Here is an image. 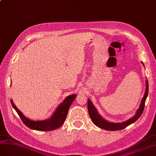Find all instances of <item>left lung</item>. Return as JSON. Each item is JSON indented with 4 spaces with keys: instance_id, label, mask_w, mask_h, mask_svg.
<instances>
[{
    "instance_id": "1",
    "label": "left lung",
    "mask_w": 156,
    "mask_h": 156,
    "mask_svg": "<svg viewBox=\"0 0 156 156\" xmlns=\"http://www.w3.org/2000/svg\"><path fill=\"white\" fill-rule=\"evenodd\" d=\"M148 82L146 80V92L144 97L142 98L141 101V103L140 105V108L136 111V115L134 117L129 119L127 121L123 122V123H112L109 122L106 120L102 118L101 115L98 114V112L97 111V109L91 103V101L88 99L87 101V109H88V112L90 114V116L92 120L93 123L95 124V126L99 127L101 129H103L107 130V131H118V130H122L123 129H125L128 126L131 125V123H134L136 122V120L139 118V117L142 115V112H143V110L145 106V101L146 99V97L148 96Z\"/></svg>"
}]
</instances>
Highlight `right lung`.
Returning a JSON list of instances; mask_svg holds the SVG:
<instances>
[{
    "mask_svg": "<svg viewBox=\"0 0 156 156\" xmlns=\"http://www.w3.org/2000/svg\"><path fill=\"white\" fill-rule=\"evenodd\" d=\"M76 97V95L74 94L66 97L63 103L58 106L51 118L47 120H44V121H33V120L27 118L13 103L12 100L11 99L10 101L12 106L16 110L22 122L26 126L34 130L48 131L55 130L63 125L65 121L70 106L74 101Z\"/></svg>",
    "mask_w": 156,
    "mask_h": 156,
    "instance_id": "1",
    "label": "right lung"
}]
</instances>
